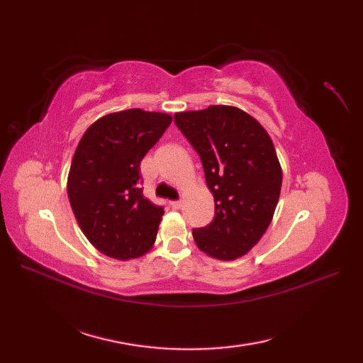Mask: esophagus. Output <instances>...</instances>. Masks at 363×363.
<instances>
[{
	"instance_id": "1",
	"label": "esophagus",
	"mask_w": 363,
	"mask_h": 363,
	"mask_svg": "<svg viewBox=\"0 0 363 363\" xmlns=\"http://www.w3.org/2000/svg\"><path fill=\"white\" fill-rule=\"evenodd\" d=\"M171 206L174 208H180L183 206V200H179V201H171Z\"/></svg>"
}]
</instances>
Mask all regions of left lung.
<instances>
[{
    "label": "left lung",
    "mask_w": 363,
    "mask_h": 363,
    "mask_svg": "<svg viewBox=\"0 0 363 363\" xmlns=\"http://www.w3.org/2000/svg\"><path fill=\"white\" fill-rule=\"evenodd\" d=\"M175 124L200 155L213 194L215 218L194 228L207 256H245L269 227L281 189V167L267 130L233 106H208L174 115Z\"/></svg>",
    "instance_id": "obj_1"
}]
</instances>
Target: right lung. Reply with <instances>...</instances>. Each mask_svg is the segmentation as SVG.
I'll return each mask as SVG.
<instances>
[{
	"label": "right lung",
	"instance_id": "add662e5",
	"mask_svg": "<svg viewBox=\"0 0 363 363\" xmlns=\"http://www.w3.org/2000/svg\"><path fill=\"white\" fill-rule=\"evenodd\" d=\"M172 116L142 108L96 119L79 142L68 174V196L82 232L107 257L138 259L156 242L163 207L145 199L140 160Z\"/></svg>",
	"mask_w": 363,
	"mask_h": 363
}]
</instances>
